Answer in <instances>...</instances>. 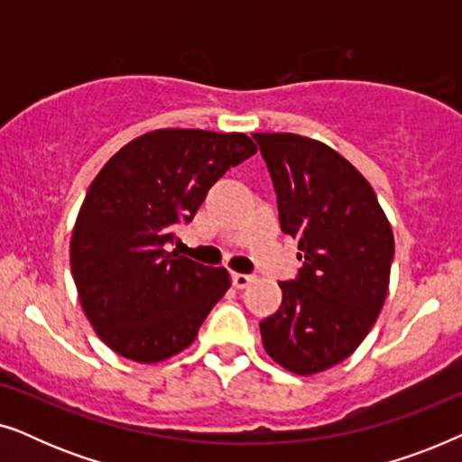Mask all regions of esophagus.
Masks as SVG:
<instances>
[{"label": "esophagus", "instance_id": "34e87169", "mask_svg": "<svg viewBox=\"0 0 462 462\" xmlns=\"http://www.w3.org/2000/svg\"><path fill=\"white\" fill-rule=\"evenodd\" d=\"M231 282H233V288H237V290H244V288H248V286H250V282H252V275H245V273H233Z\"/></svg>", "mask_w": 462, "mask_h": 462}]
</instances>
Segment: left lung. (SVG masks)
I'll return each instance as SVG.
<instances>
[{"label":"left lung","instance_id":"1","mask_svg":"<svg viewBox=\"0 0 462 462\" xmlns=\"http://www.w3.org/2000/svg\"><path fill=\"white\" fill-rule=\"evenodd\" d=\"M277 193L282 231L305 261L280 282L282 305L261 321L269 357L294 374L324 372L368 337L389 292L393 231L362 172L315 138L254 134Z\"/></svg>","mask_w":462,"mask_h":462}]
</instances>
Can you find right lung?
<instances>
[{
    "label": "right lung",
    "mask_w": 462,
    "mask_h": 462,
    "mask_svg": "<svg viewBox=\"0 0 462 462\" xmlns=\"http://www.w3.org/2000/svg\"><path fill=\"white\" fill-rule=\"evenodd\" d=\"M254 153L242 132L163 128L124 144L92 180L73 226L71 273L86 318L117 356L157 364L198 337L231 275L168 244L208 189Z\"/></svg>",
    "instance_id": "right-lung-1"
}]
</instances>
